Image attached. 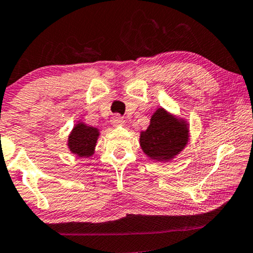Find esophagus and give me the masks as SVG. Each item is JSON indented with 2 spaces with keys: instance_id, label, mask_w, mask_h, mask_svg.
I'll list each match as a JSON object with an SVG mask.
<instances>
[{
  "instance_id": "1",
  "label": "esophagus",
  "mask_w": 253,
  "mask_h": 253,
  "mask_svg": "<svg viewBox=\"0 0 253 253\" xmlns=\"http://www.w3.org/2000/svg\"><path fill=\"white\" fill-rule=\"evenodd\" d=\"M111 124L113 126H124V125H125V119H124L122 116L116 115L111 119Z\"/></svg>"
}]
</instances>
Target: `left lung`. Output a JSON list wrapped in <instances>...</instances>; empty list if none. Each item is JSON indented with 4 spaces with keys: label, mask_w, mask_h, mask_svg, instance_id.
<instances>
[{
    "label": "left lung",
    "mask_w": 253,
    "mask_h": 253,
    "mask_svg": "<svg viewBox=\"0 0 253 253\" xmlns=\"http://www.w3.org/2000/svg\"><path fill=\"white\" fill-rule=\"evenodd\" d=\"M189 141V124L159 108L151 116L150 125L140 134V145L149 158L169 162L186 148Z\"/></svg>",
    "instance_id": "obj_1"
}]
</instances>
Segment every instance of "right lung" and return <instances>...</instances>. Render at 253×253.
I'll return each instance as SVG.
<instances>
[{"mask_svg":"<svg viewBox=\"0 0 253 253\" xmlns=\"http://www.w3.org/2000/svg\"><path fill=\"white\" fill-rule=\"evenodd\" d=\"M99 136V129L88 126L83 122H78L69 135L67 147L77 157L88 158L95 152V147Z\"/></svg>","mask_w":253,"mask_h":253,"instance_id":"obj_1","label":"right lung"}]
</instances>
